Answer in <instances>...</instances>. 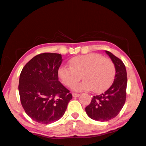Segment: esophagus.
<instances>
[{
    "instance_id": "obj_1",
    "label": "esophagus",
    "mask_w": 146,
    "mask_h": 146,
    "mask_svg": "<svg viewBox=\"0 0 146 146\" xmlns=\"http://www.w3.org/2000/svg\"><path fill=\"white\" fill-rule=\"evenodd\" d=\"M73 97H76V98H78V97H80V94H78V93H73Z\"/></svg>"
}]
</instances>
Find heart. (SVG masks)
I'll return each mask as SVG.
<instances>
[{
	"instance_id": "heart-1",
	"label": "heart",
	"mask_w": 146,
	"mask_h": 146,
	"mask_svg": "<svg viewBox=\"0 0 146 146\" xmlns=\"http://www.w3.org/2000/svg\"><path fill=\"white\" fill-rule=\"evenodd\" d=\"M70 64L71 66L61 65L58 70V78L65 86H71L80 80L82 74L85 80L74 84L73 89L101 93L113 82L116 73L115 64L101 54L91 53L75 56L71 58Z\"/></svg>"
}]
</instances>
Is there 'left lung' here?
Wrapping results in <instances>:
<instances>
[{
	"label": "left lung",
	"instance_id": "8db88e82",
	"mask_svg": "<svg viewBox=\"0 0 146 146\" xmlns=\"http://www.w3.org/2000/svg\"><path fill=\"white\" fill-rule=\"evenodd\" d=\"M114 63L116 73L111 86L101 95L93 96L90 104L85 108L88 116L98 121H107L119 113L126 98L127 73L125 66L119 58L106 51Z\"/></svg>",
	"mask_w": 146,
	"mask_h": 146
}]
</instances>
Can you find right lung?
<instances>
[{
  "instance_id": "1",
  "label": "right lung",
  "mask_w": 146,
  "mask_h": 146,
  "mask_svg": "<svg viewBox=\"0 0 146 146\" xmlns=\"http://www.w3.org/2000/svg\"><path fill=\"white\" fill-rule=\"evenodd\" d=\"M62 62L61 54L41 53L29 60L20 75L21 104L28 116L42 124L59 120L72 99L69 90L58 80Z\"/></svg>"
}]
</instances>
